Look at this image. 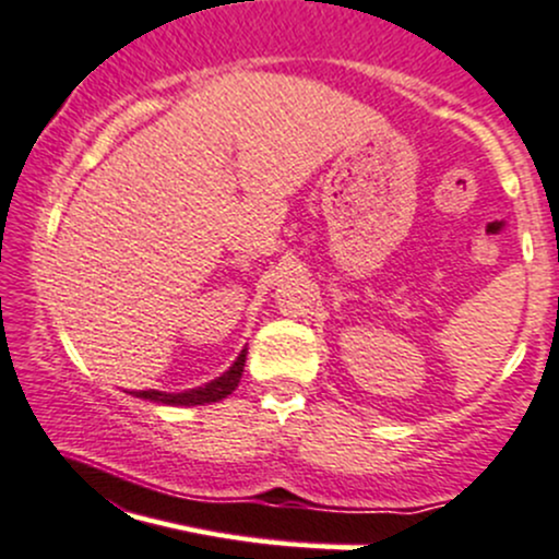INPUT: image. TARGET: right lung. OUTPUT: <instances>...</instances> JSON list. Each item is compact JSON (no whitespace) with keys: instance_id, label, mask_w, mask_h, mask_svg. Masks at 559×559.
<instances>
[{"instance_id":"right-lung-1","label":"right lung","mask_w":559,"mask_h":559,"mask_svg":"<svg viewBox=\"0 0 559 559\" xmlns=\"http://www.w3.org/2000/svg\"><path fill=\"white\" fill-rule=\"evenodd\" d=\"M245 358H247V349H241L237 364L228 368L223 377H217L215 382L204 384V388L188 390V393H158V390H140L136 395H140V399H145V401H155V404H175V406L215 404V401H223L226 395H231L234 390L239 388L241 368H245Z\"/></svg>"}]
</instances>
